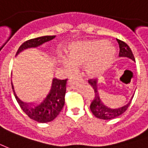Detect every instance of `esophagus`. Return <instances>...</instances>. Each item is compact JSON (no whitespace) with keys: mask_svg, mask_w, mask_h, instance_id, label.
Returning a JSON list of instances; mask_svg holds the SVG:
<instances>
[{"mask_svg":"<svg viewBox=\"0 0 148 148\" xmlns=\"http://www.w3.org/2000/svg\"><path fill=\"white\" fill-rule=\"evenodd\" d=\"M71 78L73 79H82L81 76L79 75L78 73H74L73 75H71Z\"/></svg>","mask_w":148,"mask_h":148,"instance_id":"1","label":"esophagus"}]
</instances>
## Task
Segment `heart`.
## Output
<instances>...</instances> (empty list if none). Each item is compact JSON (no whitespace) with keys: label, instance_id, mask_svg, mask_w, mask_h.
I'll return each instance as SVG.
<instances>
[{"label":"heart","instance_id":"obj_1","mask_svg":"<svg viewBox=\"0 0 148 148\" xmlns=\"http://www.w3.org/2000/svg\"><path fill=\"white\" fill-rule=\"evenodd\" d=\"M107 45L104 40H95L71 46L68 52L69 61L63 58L62 63L68 68L87 64L86 71L89 75H100L110 66L115 55L114 48Z\"/></svg>","mask_w":148,"mask_h":148}]
</instances>
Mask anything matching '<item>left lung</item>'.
<instances>
[{
	"label": "left lung",
	"instance_id": "obj_1",
	"mask_svg": "<svg viewBox=\"0 0 148 148\" xmlns=\"http://www.w3.org/2000/svg\"><path fill=\"white\" fill-rule=\"evenodd\" d=\"M117 42L119 45L120 57H127V58L135 61L134 55L132 53L130 47L127 45V43L119 39H117ZM88 83L90 85V87L93 88L94 90V98L90 102V109L92 112V114L96 117H98L99 119L103 120L114 119V118L119 117L121 114H124L127 110V109L129 108L132 100L127 105L124 106L121 108H108L107 106H106L101 102V100L99 99V93H98V84H97L96 79H88Z\"/></svg>",
	"mask_w": 148,
	"mask_h": 148
}]
</instances>
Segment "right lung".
<instances>
[{
  "instance_id": "obj_1",
  "label": "right lung",
  "mask_w": 148,
  "mask_h": 148,
  "mask_svg": "<svg viewBox=\"0 0 148 148\" xmlns=\"http://www.w3.org/2000/svg\"><path fill=\"white\" fill-rule=\"evenodd\" d=\"M54 37L55 35H50V36L46 35V36H42V37L27 40L19 46L16 52V55L23 49L40 46L42 43L54 38ZM66 83L67 79L61 80L58 79H53L51 90L48 96L46 97L41 104L35 107H28L27 104H24L17 98L16 94L14 95L20 108L22 109V110L30 118L40 123L49 122L58 117L64 105ZM12 86V89H14L13 85Z\"/></svg>"
}]
</instances>
